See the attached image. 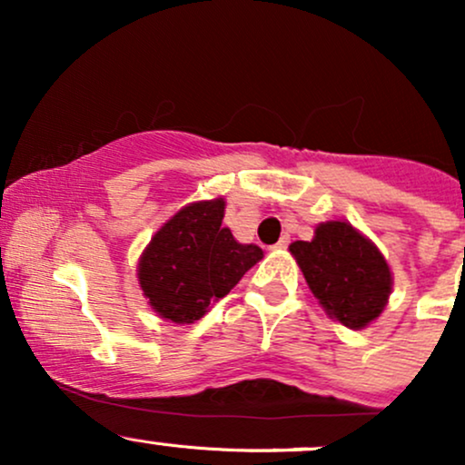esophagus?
<instances>
[{"label": "esophagus", "instance_id": "1", "mask_svg": "<svg viewBox=\"0 0 465 465\" xmlns=\"http://www.w3.org/2000/svg\"><path fill=\"white\" fill-rule=\"evenodd\" d=\"M288 244H291V238H288V236H282V238L277 240V242L273 244V249H286Z\"/></svg>", "mask_w": 465, "mask_h": 465}]
</instances>
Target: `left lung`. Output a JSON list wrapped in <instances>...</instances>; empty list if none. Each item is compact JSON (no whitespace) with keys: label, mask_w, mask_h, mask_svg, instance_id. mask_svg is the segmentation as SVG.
<instances>
[{"label":"left lung","mask_w":465,"mask_h":465,"mask_svg":"<svg viewBox=\"0 0 465 465\" xmlns=\"http://www.w3.org/2000/svg\"><path fill=\"white\" fill-rule=\"evenodd\" d=\"M291 253L314 297L350 330L365 328L387 306L391 292L387 260L350 223H323L311 242H292Z\"/></svg>","instance_id":"1"}]
</instances>
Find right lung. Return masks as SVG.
Returning <instances> with one entry per match:
<instances>
[{
  "label": "right lung",
  "instance_id": "right-lung-1",
  "mask_svg": "<svg viewBox=\"0 0 465 465\" xmlns=\"http://www.w3.org/2000/svg\"><path fill=\"white\" fill-rule=\"evenodd\" d=\"M225 201L183 207L154 233L140 260V284L154 312L192 323L225 297L262 258L255 244H240L223 227Z\"/></svg>",
  "mask_w": 465,
  "mask_h": 465
}]
</instances>
